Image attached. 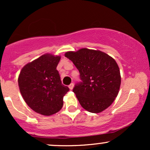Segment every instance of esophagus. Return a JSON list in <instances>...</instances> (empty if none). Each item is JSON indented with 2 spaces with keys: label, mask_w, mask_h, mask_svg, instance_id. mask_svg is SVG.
Instances as JSON below:
<instances>
[{
  "label": "esophagus",
  "mask_w": 150,
  "mask_h": 150,
  "mask_svg": "<svg viewBox=\"0 0 150 150\" xmlns=\"http://www.w3.org/2000/svg\"><path fill=\"white\" fill-rule=\"evenodd\" d=\"M73 87H74V84L73 83H71L70 85H69V86H68V87H69L70 89H73Z\"/></svg>",
  "instance_id": "obj_1"
}]
</instances>
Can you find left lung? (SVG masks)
Instances as JSON below:
<instances>
[{
	"mask_svg": "<svg viewBox=\"0 0 150 150\" xmlns=\"http://www.w3.org/2000/svg\"><path fill=\"white\" fill-rule=\"evenodd\" d=\"M80 73L81 82L73 89L82 108L100 113L118 95L120 86V70L116 61L100 51L81 49L65 54Z\"/></svg>",
	"mask_w": 150,
	"mask_h": 150,
	"instance_id": "1",
	"label": "left lung"
}]
</instances>
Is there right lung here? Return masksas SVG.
<instances>
[{"label":"right lung","mask_w":150,"mask_h":150,"mask_svg":"<svg viewBox=\"0 0 150 150\" xmlns=\"http://www.w3.org/2000/svg\"><path fill=\"white\" fill-rule=\"evenodd\" d=\"M61 57L44 54L24 66L18 85L24 100L35 112L51 116L61 109L63 97L69 91L62 84L56 70Z\"/></svg>","instance_id":"right-lung-1"}]
</instances>
